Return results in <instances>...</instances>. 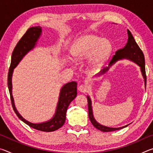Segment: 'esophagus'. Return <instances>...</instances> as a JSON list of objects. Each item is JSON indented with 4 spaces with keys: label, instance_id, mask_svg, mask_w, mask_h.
<instances>
[{
    "label": "esophagus",
    "instance_id": "34e87169",
    "mask_svg": "<svg viewBox=\"0 0 153 153\" xmlns=\"http://www.w3.org/2000/svg\"><path fill=\"white\" fill-rule=\"evenodd\" d=\"M88 90V87L86 84H82L78 87V90L80 92L85 93Z\"/></svg>",
    "mask_w": 153,
    "mask_h": 153
}]
</instances>
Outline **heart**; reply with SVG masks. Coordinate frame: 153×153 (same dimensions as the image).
<instances>
[{
	"label": "heart",
	"instance_id": "obj_1",
	"mask_svg": "<svg viewBox=\"0 0 153 153\" xmlns=\"http://www.w3.org/2000/svg\"><path fill=\"white\" fill-rule=\"evenodd\" d=\"M112 45L105 38L88 34L79 38L71 50L73 57L82 61L89 57L88 67L91 69L101 67L109 57Z\"/></svg>",
	"mask_w": 153,
	"mask_h": 153
}]
</instances>
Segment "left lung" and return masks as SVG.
I'll list each match as a JSON object with an SVG mask.
<instances>
[{
  "instance_id": "left-lung-1",
  "label": "left lung",
  "mask_w": 153,
  "mask_h": 153,
  "mask_svg": "<svg viewBox=\"0 0 153 153\" xmlns=\"http://www.w3.org/2000/svg\"><path fill=\"white\" fill-rule=\"evenodd\" d=\"M128 42H127L126 45L123 48L119 49L117 51H116L115 55L113 56V59H111L110 61L108 66L105 67L103 69H102L99 73H98L97 76H100L101 75L105 74L106 72L108 71L110 67L115 64L116 62L122 60V59H127L130 61H132L134 63L138 65L140 68V71L142 75V77L144 78V86L145 89H146V71H145V60H144V54L138 45H137L135 40L133 37L132 34L129 32V30H128ZM88 98V114H89V118L94 128H97L99 130L104 131V132H108V131H113L115 130H118V129H122L126 128L128 125H126L125 126L120 127V128H110V127H107L105 126L101 125V124L97 122V120H95L93 115V110L92 107V100L88 95L87 96Z\"/></svg>"
}]
</instances>
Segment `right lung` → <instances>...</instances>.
<instances>
[{"label": "right lung", "mask_w": 153, "mask_h": 153, "mask_svg": "<svg viewBox=\"0 0 153 153\" xmlns=\"http://www.w3.org/2000/svg\"><path fill=\"white\" fill-rule=\"evenodd\" d=\"M42 27H32L27 30V32L18 42L12 53L11 65H10L9 70L7 81H8V88L10 96H11L12 106L17 117L31 128L40 131L48 132V131L56 130L63 126L65 123L67 108L72 100L77 97V83L76 82H68L62 86L60 93H59V100L55 115L51 120L42 123H32L23 117L15 107L14 98L12 94V76L14 69L18 65L22 59L30 51H32L35 48V46L37 45L38 40H39L40 36L42 35Z\"/></svg>", "instance_id": "add662e5"}]
</instances>
